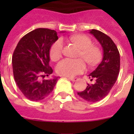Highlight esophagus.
<instances>
[{
	"label": "esophagus",
	"mask_w": 134,
	"mask_h": 134,
	"mask_svg": "<svg viewBox=\"0 0 134 134\" xmlns=\"http://www.w3.org/2000/svg\"><path fill=\"white\" fill-rule=\"evenodd\" d=\"M68 79H69L70 80H71V81H72V82L76 81V80H77V77H68Z\"/></svg>",
	"instance_id": "obj_1"
}]
</instances>
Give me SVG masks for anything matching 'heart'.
<instances>
[{
  "mask_svg": "<svg viewBox=\"0 0 134 134\" xmlns=\"http://www.w3.org/2000/svg\"><path fill=\"white\" fill-rule=\"evenodd\" d=\"M81 49L79 57L84 59L89 65H96L100 61L102 52L99 47L93 46V42L85 35L74 36L70 38ZM64 45L62 39L54 41L49 49V55L53 61H57L61 58L64 53ZM86 69L84 61L82 59L66 58L59 62L57 65V72L59 75L67 77H73L83 72Z\"/></svg>",
  "mask_w": 134,
  "mask_h": 134,
  "instance_id": "heart-1",
  "label": "heart"
}]
</instances>
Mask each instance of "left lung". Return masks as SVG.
Segmentation results:
<instances>
[{"mask_svg": "<svg viewBox=\"0 0 134 134\" xmlns=\"http://www.w3.org/2000/svg\"><path fill=\"white\" fill-rule=\"evenodd\" d=\"M90 33L101 44L103 57L98 67L88 75L91 81L94 80V83L87 84L85 90L77 93V95L85 101L95 103L108 96L117 80L120 70V54L108 36L96 29L90 30Z\"/></svg>", "mask_w": 134, "mask_h": 134, "instance_id": "8db88e82", "label": "left lung"}]
</instances>
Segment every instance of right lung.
Instances as JSON below:
<instances>
[{
	"label": "right lung",
	"instance_id": "right-lung-1",
	"mask_svg": "<svg viewBox=\"0 0 134 134\" xmlns=\"http://www.w3.org/2000/svg\"><path fill=\"white\" fill-rule=\"evenodd\" d=\"M58 39L56 31L36 29L24 36L12 57L14 80L19 90L29 100H43L52 92L57 77L44 79L53 70L49 64V49Z\"/></svg>",
	"mask_w": 134,
	"mask_h": 134
}]
</instances>
